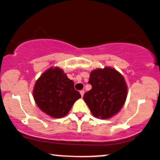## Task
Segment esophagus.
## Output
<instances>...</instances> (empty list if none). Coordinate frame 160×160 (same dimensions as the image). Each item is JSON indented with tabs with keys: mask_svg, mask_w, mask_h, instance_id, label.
Masks as SVG:
<instances>
[{
	"mask_svg": "<svg viewBox=\"0 0 160 160\" xmlns=\"http://www.w3.org/2000/svg\"><path fill=\"white\" fill-rule=\"evenodd\" d=\"M84 92H84V90H81V91H80V95H81V96H82V97H83V95H84Z\"/></svg>",
	"mask_w": 160,
	"mask_h": 160,
	"instance_id": "esophagus-1",
	"label": "esophagus"
}]
</instances>
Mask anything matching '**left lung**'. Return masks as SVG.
I'll return each mask as SVG.
<instances>
[{
    "label": "left lung",
    "mask_w": 160,
    "mask_h": 160,
    "mask_svg": "<svg viewBox=\"0 0 160 160\" xmlns=\"http://www.w3.org/2000/svg\"><path fill=\"white\" fill-rule=\"evenodd\" d=\"M92 89L83 99L92 114L98 118L107 119L116 115L124 106L128 86L121 73L111 67L97 68L90 73Z\"/></svg>",
    "instance_id": "left-lung-1"
}]
</instances>
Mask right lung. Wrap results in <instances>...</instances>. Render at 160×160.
Segmentation results:
<instances>
[{
	"label": "right lung",
	"instance_id": "1",
	"mask_svg": "<svg viewBox=\"0 0 160 160\" xmlns=\"http://www.w3.org/2000/svg\"><path fill=\"white\" fill-rule=\"evenodd\" d=\"M32 95L38 108L57 118L65 116L74 102L81 97L74 89L73 80L59 67H51L38 78Z\"/></svg>",
	"mask_w": 160,
	"mask_h": 160
}]
</instances>
